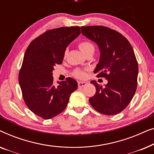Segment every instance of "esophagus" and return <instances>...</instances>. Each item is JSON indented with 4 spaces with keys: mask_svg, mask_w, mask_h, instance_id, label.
<instances>
[{
    "mask_svg": "<svg viewBox=\"0 0 154 154\" xmlns=\"http://www.w3.org/2000/svg\"><path fill=\"white\" fill-rule=\"evenodd\" d=\"M87 85V83L86 82H82V81H79L78 83V85H79V88H83L84 86H85Z\"/></svg>",
    "mask_w": 154,
    "mask_h": 154,
    "instance_id": "34e87169",
    "label": "esophagus"
}]
</instances>
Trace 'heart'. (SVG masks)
<instances>
[{
    "instance_id": "b5f03b06",
    "label": "heart",
    "mask_w": 154,
    "mask_h": 154,
    "mask_svg": "<svg viewBox=\"0 0 154 154\" xmlns=\"http://www.w3.org/2000/svg\"><path fill=\"white\" fill-rule=\"evenodd\" d=\"M79 48L84 55L88 53H93L94 51V46L89 41H83L79 44ZM73 75L78 79H84L86 76V72L83 69H76L73 72Z\"/></svg>"
}]
</instances>
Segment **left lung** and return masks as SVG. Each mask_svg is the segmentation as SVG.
Returning <instances> with one entry per match:
<instances>
[{
    "label": "left lung",
    "mask_w": 154,
    "mask_h": 154,
    "mask_svg": "<svg viewBox=\"0 0 154 154\" xmlns=\"http://www.w3.org/2000/svg\"><path fill=\"white\" fill-rule=\"evenodd\" d=\"M81 33L97 45L100 56L94 73L108 81L104 86L91 81L96 93L89 99L90 104L102 114L119 113L133 98L137 85L138 64L134 50L125 37L108 27L81 26Z\"/></svg>",
    "instance_id": "left-lung-1"
}]
</instances>
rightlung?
<instances>
[{
  "label": "right lung",
  "mask_w": 154,
  "mask_h": 154,
  "mask_svg": "<svg viewBox=\"0 0 154 154\" xmlns=\"http://www.w3.org/2000/svg\"><path fill=\"white\" fill-rule=\"evenodd\" d=\"M81 33L79 26L52 29L35 38L27 48L19 73V83L28 108L47 120L64 110L71 94L78 88L75 80L53 83L52 71L62 63L68 45Z\"/></svg>",
  "instance_id": "1"
}]
</instances>
